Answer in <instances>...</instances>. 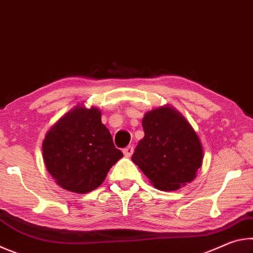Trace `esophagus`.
Instances as JSON below:
<instances>
[{
  "label": "esophagus",
  "mask_w": 253,
  "mask_h": 253,
  "mask_svg": "<svg viewBox=\"0 0 253 253\" xmlns=\"http://www.w3.org/2000/svg\"><path fill=\"white\" fill-rule=\"evenodd\" d=\"M124 155L126 157H130L132 155V153H134V146H131V145H128L127 147L124 148Z\"/></svg>",
  "instance_id": "esophagus-1"
}]
</instances>
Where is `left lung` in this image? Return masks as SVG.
I'll return each mask as SVG.
<instances>
[{"instance_id":"8db88e82","label":"left lung","mask_w":253,"mask_h":253,"mask_svg":"<svg viewBox=\"0 0 253 253\" xmlns=\"http://www.w3.org/2000/svg\"><path fill=\"white\" fill-rule=\"evenodd\" d=\"M145 136L131 156L158 190L175 191L195 178L203 149L196 132L181 114L160 107L145 114Z\"/></svg>"}]
</instances>
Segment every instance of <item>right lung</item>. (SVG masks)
Instances as JSON below:
<instances>
[{
	"instance_id": "add662e5",
	"label": "right lung",
	"mask_w": 253,
	"mask_h": 253,
	"mask_svg": "<svg viewBox=\"0 0 253 253\" xmlns=\"http://www.w3.org/2000/svg\"><path fill=\"white\" fill-rule=\"evenodd\" d=\"M42 151L48 172L60 186L75 193L97 188L123 157L101 123L99 109L84 106H77L51 127Z\"/></svg>"
}]
</instances>
